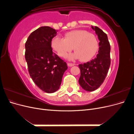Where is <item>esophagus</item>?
Instances as JSON below:
<instances>
[{
	"mask_svg": "<svg viewBox=\"0 0 134 134\" xmlns=\"http://www.w3.org/2000/svg\"><path fill=\"white\" fill-rule=\"evenodd\" d=\"M74 64H72V63H68V66H74Z\"/></svg>",
	"mask_w": 134,
	"mask_h": 134,
	"instance_id": "obj_1",
	"label": "esophagus"
}]
</instances>
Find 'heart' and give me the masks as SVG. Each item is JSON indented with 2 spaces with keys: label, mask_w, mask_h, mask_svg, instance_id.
Masks as SVG:
<instances>
[{
  "label": "heart",
  "mask_w": 134,
  "mask_h": 134,
  "mask_svg": "<svg viewBox=\"0 0 134 134\" xmlns=\"http://www.w3.org/2000/svg\"><path fill=\"white\" fill-rule=\"evenodd\" d=\"M52 48L62 58H65L72 50L74 53L69 56V60L79 58L82 62H88L97 54L99 42L97 36L83 30H73L64 34V38L55 36L51 42Z\"/></svg>",
  "instance_id": "1"
}]
</instances>
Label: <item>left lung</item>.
Instances as JSON below:
<instances>
[{
  "instance_id": "1",
  "label": "left lung",
  "mask_w": 134,
  "mask_h": 134,
  "mask_svg": "<svg viewBox=\"0 0 134 134\" xmlns=\"http://www.w3.org/2000/svg\"><path fill=\"white\" fill-rule=\"evenodd\" d=\"M92 28L99 40L98 54L91 62L79 65V83L83 90L89 92L95 91L103 83L111 64V47L107 35L98 27L92 26Z\"/></svg>"
}]
</instances>
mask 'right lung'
I'll return each instance as SVG.
<instances>
[{"instance_id": "1", "label": "right lung", "mask_w": 134, "mask_h": 134, "mask_svg": "<svg viewBox=\"0 0 134 134\" xmlns=\"http://www.w3.org/2000/svg\"><path fill=\"white\" fill-rule=\"evenodd\" d=\"M57 31L43 26L32 32L25 43L28 72L40 90L51 93L59 90L66 63L52 52L51 42Z\"/></svg>"}]
</instances>
